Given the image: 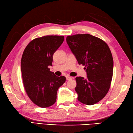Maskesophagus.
<instances>
[{"label":"esophagus","instance_id":"esophagus-1","mask_svg":"<svg viewBox=\"0 0 133 133\" xmlns=\"http://www.w3.org/2000/svg\"><path fill=\"white\" fill-rule=\"evenodd\" d=\"M66 78L67 80H70V79H72V77H70V76H66Z\"/></svg>","mask_w":133,"mask_h":133}]
</instances>
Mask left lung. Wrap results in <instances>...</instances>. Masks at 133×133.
<instances>
[{
    "mask_svg": "<svg viewBox=\"0 0 133 133\" xmlns=\"http://www.w3.org/2000/svg\"><path fill=\"white\" fill-rule=\"evenodd\" d=\"M66 41L87 72L86 78H76L77 99L84 104H95L105 96L110 86L113 71L111 51L104 41L88 34L68 36Z\"/></svg>",
    "mask_w": 133,
    "mask_h": 133,
    "instance_id": "left-lung-1",
    "label": "left lung"
}]
</instances>
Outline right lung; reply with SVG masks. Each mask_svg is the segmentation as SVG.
Segmentation results:
<instances>
[{
	"mask_svg": "<svg viewBox=\"0 0 133 133\" xmlns=\"http://www.w3.org/2000/svg\"><path fill=\"white\" fill-rule=\"evenodd\" d=\"M64 41V36L48 35L32 40L25 49L21 61V72L25 91L34 104L41 108L53 105L57 90L66 77L50 71L53 55Z\"/></svg>",
	"mask_w": 133,
	"mask_h": 133,
	"instance_id": "1",
	"label": "right lung"
}]
</instances>
